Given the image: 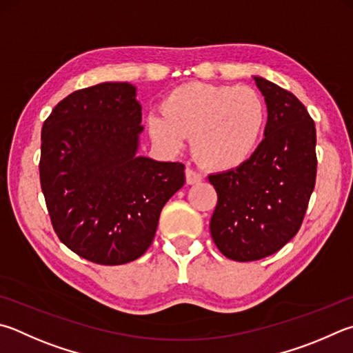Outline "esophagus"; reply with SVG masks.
<instances>
[{
  "instance_id": "esophagus-1",
  "label": "esophagus",
  "mask_w": 353,
  "mask_h": 353,
  "mask_svg": "<svg viewBox=\"0 0 353 353\" xmlns=\"http://www.w3.org/2000/svg\"><path fill=\"white\" fill-rule=\"evenodd\" d=\"M185 176H187V183L188 185H194L202 181V174L201 172L194 171L193 168H187L185 170Z\"/></svg>"
}]
</instances>
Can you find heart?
<instances>
[{"instance_id": "obj_1", "label": "heart", "mask_w": 353, "mask_h": 353, "mask_svg": "<svg viewBox=\"0 0 353 353\" xmlns=\"http://www.w3.org/2000/svg\"><path fill=\"white\" fill-rule=\"evenodd\" d=\"M265 119V103L253 88L188 83L166 95L162 112L148 115V130L157 143L172 151L191 136L199 162L222 171L252 156Z\"/></svg>"}]
</instances>
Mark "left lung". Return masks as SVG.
<instances>
[{
  "label": "left lung",
  "mask_w": 353,
  "mask_h": 353,
  "mask_svg": "<svg viewBox=\"0 0 353 353\" xmlns=\"http://www.w3.org/2000/svg\"><path fill=\"white\" fill-rule=\"evenodd\" d=\"M254 81L267 103L265 137L238 168L208 176L217 193L211 238L239 262L267 258L298 233L316 181L315 121L292 92Z\"/></svg>",
  "instance_id": "left-lung-1"
}]
</instances>
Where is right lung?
<instances>
[{
    "instance_id": "right-lung-1",
    "label": "right lung",
    "mask_w": 353,
    "mask_h": 353,
    "mask_svg": "<svg viewBox=\"0 0 353 353\" xmlns=\"http://www.w3.org/2000/svg\"><path fill=\"white\" fill-rule=\"evenodd\" d=\"M142 106L130 83L69 94L44 120L40 182L59 239L101 265L136 261L185 183V165L136 156Z\"/></svg>"
}]
</instances>
